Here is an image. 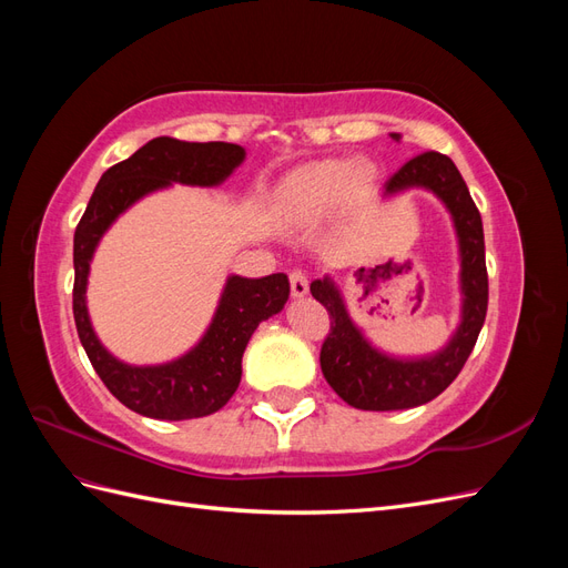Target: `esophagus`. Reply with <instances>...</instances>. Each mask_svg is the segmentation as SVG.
Listing matches in <instances>:
<instances>
[{
  "mask_svg": "<svg viewBox=\"0 0 568 568\" xmlns=\"http://www.w3.org/2000/svg\"><path fill=\"white\" fill-rule=\"evenodd\" d=\"M288 284H291V294H294L296 298L305 296L307 294V274L303 270H291L288 272Z\"/></svg>",
  "mask_w": 568,
  "mask_h": 568,
  "instance_id": "34e87169",
  "label": "esophagus"
}]
</instances>
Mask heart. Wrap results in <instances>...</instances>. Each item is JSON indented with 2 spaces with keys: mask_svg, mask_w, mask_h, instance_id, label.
Returning a JSON list of instances; mask_svg holds the SVG:
<instances>
[{
  "mask_svg": "<svg viewBox=\"0 0 568 568\" xmlns=\"http://www.w3.org/2000/svg\"><path fill=\"white\" fill-rule=\"evenodd\" d=\"M355 178L351 161H326L303 170L284 189V205L296 217H315L346 194Z\"/></svg>",
  "mask_w": 568,
  "mask_h": 568,
  "instance_id": "obj_1",
  "label": "heart"
}]
</instances>
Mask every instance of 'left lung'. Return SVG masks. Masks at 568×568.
<instances>
[{
  "instance_id": "left-lung-1",
  "label": "left lung",
  "mask_w": 568,
  "mask_h": 568,
  "mask_svg": "<svg viewBox=\"0 0 568 568\" xmlns=\"http://www.w3.org/2000/svg\"><path fill=\"white\" fill-rule=\"evenodd\" d=\"M398 140V134H390ZM424 186L448 205L462 253V324L438 355L424 359H393L374 351L351 322L346 307L329 280L311 284L313 296L326 307L332 329L320 353L324 379L338 398L357 409H407L434 400L448 388L471 355L488 311V270L484 222L455 163L438 151L409 159L386 180L384 194Z\"/></svg>"
}]
</instances>
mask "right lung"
<instances>
[{"instance_id":"right-lung-1","label":"right lung","mask_w":568,"mask_h":568,"mask_svg":"<svg viewBox=\"0 0 568 568\" xmlns=\"http://www.w3.org/2000/svg\"><path fill=\"white\" fill-rule=\"evenodd\" d=\"M244 161V149L227 142H180L156 136L101 175L73 239V317L84 353L99 379L136 415L151 419H196L225 407L242 382V357L255 326L280 313L288 298L284 272L261 280L230 277L217 313L199 346L159 367H130L115 359L92 332L84 291L101 234L128 205L170 182L213 186Z\"/></svg>"}]
</instances>
